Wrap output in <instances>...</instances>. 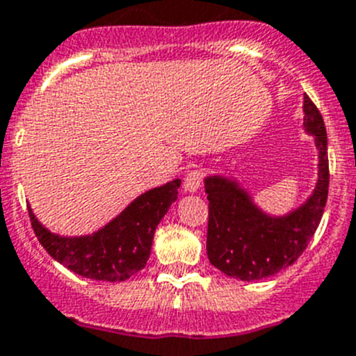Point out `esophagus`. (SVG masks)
Returning a JSON list of instances; mask_svg holds the SVG:
<instances>
[{
  "mask_svg": "<svg viewBox=\"0 0 356 356\" xmlns=\"http://www.w3.org/2000/svg\"><path fill=\"white\" fill-rule=\"evenodd\" d=\"M202 186V172L200 170H190L184 177V191L186 193H195L200 190Z\"/></svg>",
  "mask_w": 356,
  "mask_h": 356,
  "instance_id": "1",
  "label": "esophagus"
}]
</instances>
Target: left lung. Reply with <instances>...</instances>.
I'll return each instance as SVG.
<instances>
[{
	"label": "left lung",
	"instance_id": "obj_1",
	"mask_svg": "<svg viewBox=\"0 0 356 356\" xmlns=\"http://www.w3.org/2000/svg\"><path fill=\"white\" fill-rule=\"evenodd\" d=\"M303 129L318 149V181L303 204L273 216L261 209L238 179L207 175L209 200L207 257L227 277L252 282L273 277L303 254L321 222L328 198V140L323 117L312 101H303Z\"/></svg>",
	"mask_w": 356,
	"mask_h": 356
}]
</instances>
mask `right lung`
<instances>
[{"label":"right lung","instance_id":"add662e5","mask_svg":"<svg viewBox=\"0 0 356 356\" xmlns=\"http://www.w3.org/2000/svg\"><path fill=\"white\" fill-rule=\"evenodd\" d=\"M181 179L134 198L122 213L86 236H60L38 222L28 206L31 227L47 254L70 271L92 280L122 282L149 261L156 227L177 200Z\"/></svg>","mask_w":356,"mask_h":356}]
</instances>
